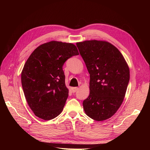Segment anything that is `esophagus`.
<instances>
[{"label": "esophagus", "instance_id": "1", "mask_svg": "<svg viewBox=\"0 0 150 150\" xmlns=\"http://www.w3.org/2000/svg\"><path fill=\"white\" fill-rule=\"evenodd\" d=\"M78 88H77V87H76V88H71V90H72V93L76 92L77 91H78Z\"/></svg>", "mask_w": 150, "mask_h": 150}]
</instances>
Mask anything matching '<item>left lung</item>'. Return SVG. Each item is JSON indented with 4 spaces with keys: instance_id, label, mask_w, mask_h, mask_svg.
<instances>
[{
    "instance_id": "8db88e82",
    "label": "left lung",
    "mask_w": 150,
    "mask_h": 150,
    "mask_svg": "<svg viewBox=\"0 0 150 150\" xmlns=\"http://www.w3.org/2000/svg\"><path fill=\"white\" fill-rule=\"evenodd\" d=\"M76 45L90 74V93L83 103L84 112L94 120H108L124 100L129 66L119 50L105 40H84Z\"/></svg>"
}]
</instances>
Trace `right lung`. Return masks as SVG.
Wrapping results in <instances>:
<instances>
[{
  "instance_id": "right-lung-1",
  "label": "right lung",
  "mask_w": 150,
  "mask_h": 150,
  "mask_svg": "<svg viewBox=\"0 0 150 150\" xmlns=\"http://www.w3.org/2000/svg\"><path fill=\"white\" fill-rule=\"evenodd\" d=\"M78 54L74 44L56 40L40 45L32 52L22 71L21 83L36 116L51 120L61 114L69 95L62 66Z\"/></svg>"
}]
</instances>
